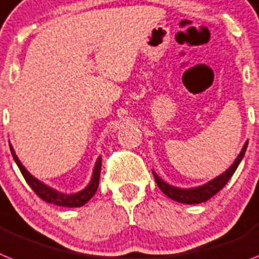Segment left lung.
Instances as JSON below:
<instances>
[{"label":"left lung","instance_id":"left-lung-1","mask_svg":"<svg viewBox=\"0 0 259 259\" xmlns=\"http://www.w3.org/2000/svg\"><path fill=\"white\" fill-rule=\"evenodd\" d=\"M246 148L247 142L243 144L240 155L237 156V159L234 160V163H233L225 172H222L220 176L214 177L213 180L208 181V183L204 184V185H198V187L193 188L175 187V185H170V184L165 183V181H164L161 177L157 176V173L153 170V176H155L156 184L159 185V188L165 196H168V197L175 200V201L181 202V204H200V202L208 201L209 198L213 197L215 193H219L222 188L225 187L226 183L229 181L230 177L233 176V173L236 172L237 166L240 165L241 160L243 159L245 152H246Z\"/></svg>","mask_w":259,"mask_h":259}]
</instances>
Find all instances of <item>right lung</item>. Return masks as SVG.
<instances>
[{"label": "right lung", "mask_w": 259, "mask_h": 259, "mask_svg": "<svg viewBox=\"0 0 259 259\" xmlns=\"http://www.w3.org/2000/svg\"><path fill=\"white\" fill-rule=\"evenodd\" d=\"M10 151H12L13 159L16 161V164L18 165L19 170L22 173V176L25 177L26 183L29 184L30 188L33 189L35 193L38 194V197H40L44 201L49 202V204H54L58 206H66V208H79V206H83L84 204L93 198L94 194L98 191V187H99V177H100V168H102V157H98L96 159V163L94 165L93 169V176H91V180L87 184V187L82 191L76 192V193H62V192H58L54 188L49 187L45 183L39 181L38 179L31 175L29 170L22 165V163L19 161L18 156L16 155V151L10 144Z\"/></svg>", "instance_id": "1"}]
</instances>
